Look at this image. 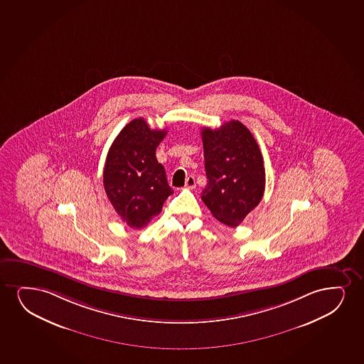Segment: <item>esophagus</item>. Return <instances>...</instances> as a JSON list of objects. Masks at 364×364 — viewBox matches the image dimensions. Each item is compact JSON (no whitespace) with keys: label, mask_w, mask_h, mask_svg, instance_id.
Segmentation results:
<instances>
[{"label":"esophagus","mask_w":364,"mask_h":364,"mask_svg":"<svg viewBox=\"0 0 364 364\" xmlns=\"http://www.w3.org/2000/svg\"><path fill=\"white\" fill-rule=\"evenodd\" d=\"M184 187L188 189L196 188V178H194V176H189V177L186 178V186Z\"/></svg>","instance_id":"34e87169"}]
</instances>
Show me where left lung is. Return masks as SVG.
Here are the masks:
<instances>
[{"label":"left lung","mask_w":364,"mask_h":364,"mask_svg":"<svg viewBox=\"0 0 364 364\" xmlns=\"http://www.w3.org/2000/svg\"><path fill=\"white\" fill-rule=\"evenodd\" d=\"M208 183L202 200L213 217L239 225L261 202L266 184L263 157L252 134L239 120L203 128Z\"/></svg>","instance_id":"obj_1"}]
</instances>
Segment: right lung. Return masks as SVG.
<instances>
[{
  "instance_id": "right-lung-1",
  "label": "right lung",
  "mask_w": 364,
  "mask_h": 364,
  "mask_svg": "<svg viewBox=\"0 0 364 364\" xmlns=\"http://www.w3.org/2000/svg\"><path fill=\"white\" fill-rule=\"evenodd\" d=\"M166 134L165 129H150L145 119L136 118L120 130L107 154L103 170L107 197L133 229L146 226L173 193L156 159V147Z\"/></svg>"
}]
</instances>
